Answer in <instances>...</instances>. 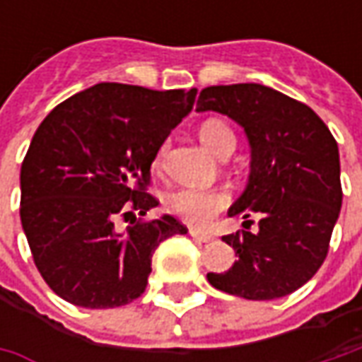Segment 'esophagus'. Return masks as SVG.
Wrapping results in <instances>:
<instances>
[{"mask_svg": "<svg viewBox=\"0 0 362 362\" xmlns=\"http://www.w3.org/2000/svg\"><path fill=\"white\" fill-rule=\"evenodd\" d=\"M189 233H191V235H193V238H195V240H199V242H214V240H216V235H214V233H209V231H203V230H197V228H191V230H189Z\"/></svg>", "mask_w": 362, "mask_h": 362, "instance_id": "obj_1", "label": "esophagus"}]
</instances>
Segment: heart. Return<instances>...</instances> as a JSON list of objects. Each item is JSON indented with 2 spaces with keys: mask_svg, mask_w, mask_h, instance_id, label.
Here are the masks:
<instances>
[{
  "mask_svg": "<svg viewBox=\"0 0 362 362\" xmlns=\"http://www.w3.org/2000/svg\"><path fill=\"white\" fill-rule=\"evenodd\" d=\"M199 139L211 153L221 155L226 148L235 146V134L230 127L219 119H209L199 127ZM167 151V143H163L155 157V167L163 165V157ZM230 203V195L219 189L181 187L165 197V207L169 214L181 217L191 223H207L209 219L226 209Z\"/></svg>",
  "mask_w": 362,
  "mask_h": 362,
  "instance_id": "1",
  "label": "heart"
}]
</instances>
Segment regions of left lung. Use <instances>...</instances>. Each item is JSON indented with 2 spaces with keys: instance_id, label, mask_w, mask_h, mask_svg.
I'll use <instances>...</instances> for the list:
<instances>
[{
  "instance_id": "1",
  "label": "left lung",
  "mask_w": 362,
  "mask_h": 362,
  "mask_svg": "<svg viewBox=\"0 0 362 362\" xmlns=\"http://www.w3.org/2000/svg\"><path fill=\"white\" fill-rule=\"evenodd\" d=\"M197 112L235 120L250 141V179L228 216L245 230L223 235L238 256L209 284L245 300H274L304 286L328 254L342 205L339 145L310 106L262 84L209 86ZM258 217V231L250 232Z\"/></svg>"
}]
</instances>
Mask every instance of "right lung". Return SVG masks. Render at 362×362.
Instances as JSON below:
<instances>
[{
	"label": "right lung",
	"instance_id": "1",
	"mask_svg": "<svg viewBox=\"0 0 362 362\" xmlns=\"http://www.w3.org/2000/svg\"><path fill=\"white\" fill-rule=\"evenodd\" d=\"M197 90L100 82L58 105L21 163L20 217L35 268L66 302L115 308L139 298L160 242L187 228L157 207L151 163ZM132 226L120 232L116 221Z\"/></svg>",
	"mask_w": 362,
	"mask_h": 362
}]
</instances>
